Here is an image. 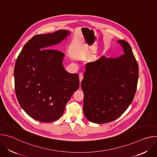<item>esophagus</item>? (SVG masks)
Wrapping results in <instances>:
<instances>
[{"instance_id":"1","label":"esophagus","mask_w":157,"mask_h":157,"mask_svg":"<svg viewBox=\"0 0 157 157\" xmlns=\"http://www.w3.org/2000/svg\"><path fill=\"white\" fill-rule=\"evenodd\" d=\"M79 82H80V83H81V82L82 81V79H83V75L82 74V73H80L79 75Z\"/></svg>"}]
</instances>
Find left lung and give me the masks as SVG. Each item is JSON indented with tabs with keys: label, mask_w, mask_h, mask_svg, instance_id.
I'll return each mask as SVG.
<instances>
[{
	"label": "left lung",
	"mask_w": 157,
	"mask_h": 157,
	"mask_svg": "<svg viewBox=\"0 0 157 157\" xmlns=\"http://www.w3.org/2000/svg\"><path fill=\"white\" fill-rule=\"evenodd\" d=\"M124 54L116 58L102 56L88 63L81 88L86 119L104 124L119 118L132 103L139 78V66L130 44L118 40Z\"/></svg>",
	"instance_id": "1"
}]
</instances>
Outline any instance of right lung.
Masks as SVG:
<instances>
[{
	"instance_id": "1",
	"label": "right lung",
	"mask_w": 157,
	"mask_h": 157,
	"mask_svg": "<svg viewBox=\"0 0 157 157\" xmlns=\"http://www.w3.org/2000/svg\"><path fill=\"white\" fill-rule=\"evenodd\" d=\"M70 32L59 30L32 37L22 48L15 64V90L25 113L42 122L58 120L66 103L79 86L78 74L67 72L64 54L50 49L67 38Z\"/></svg>"
}]
</instances>
